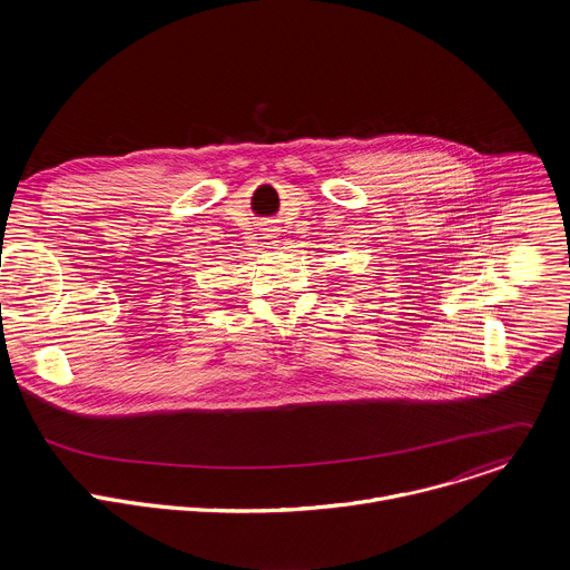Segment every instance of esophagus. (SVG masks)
<instances>
[{
    "mask_svg": "<svg viewBox=\"0 0 570 570\" xmlns=\"http://www.w3.org/2000/svg\"><path fill=\"white\" fill-rule=\"evenodd\" d=\"M268 232H275V229H268ZM268 238H273V236H271V234H268Z\"/></svg>",
    "mask_w": 570,
    "mask_h": 570,
    "instance_id": "obj_1",
    "label": "esophagus"
}]
</instances>
